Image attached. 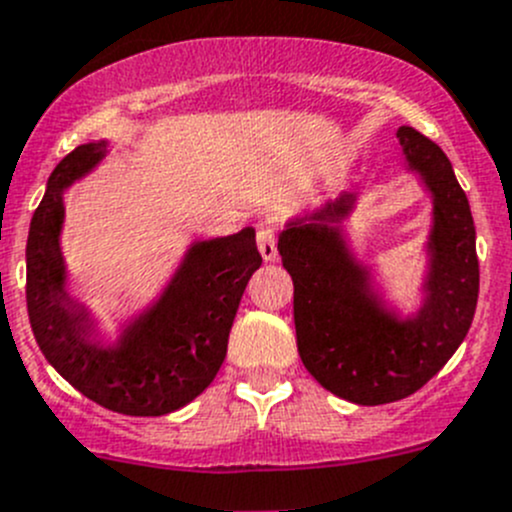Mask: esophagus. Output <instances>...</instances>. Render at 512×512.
Returning <instances> with one entry per match:
<instances>
[{
    "label": "esophagus",
    "mask_w": 512,
    "mask_h": 512,
    "mask_svg": "<svg viewBox=\"0 0 512 512\" xmlns=\"http://www.w3.org/2000/svg\"><path fill=\"white\" fill-rule=\"evenodd\" d=\"M257 250H260L262 260L272 262L277 260V232L270 222H262L257 227Z\"/></svg>",
    "instance_id": "1"
}]
</instances>
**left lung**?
Listing matches in <instances>:
<instances>
[{
    "label": "left lung",
    "mask_w": 512,
    "mask_h": 512,
    "mask_svg": "<svg viewBox=\"0 0 512 512\" xmlns=\"http://www.w3.org/2000/svg\"><path fill=\"white\" fill-rule=\"evenodd\" d=\"M398 140L408 170L433 195L425 297L415 315L390 310L347 247L342 220L355 210L352 192L290 220L277 240L295 285L302 365L322 388L355 405L395 403L423 388L465 340L478 305L475 225L453 165L413 127H400Z\"/></svg>",
    "instance_id": "1"
}]
</instances>
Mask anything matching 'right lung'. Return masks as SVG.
<instances>
[{
	"mask_svg": "<svg viewBox=\"0 0 512 512\" xmlns=\"http://www.w3.org/2000/svg\"><path fill=\"white\" fill-rule=\"evenodd\" d=\"M107 142L69 152L47 180L27 240V310L39 350L84 398L135 418L175 413L215 380L252 272L262 265L255 230L192 242L155 305L124 325L112 345L87 305L69 295L59 235L64 190L94 170Z\"/></svg>",
	"mask_w": 512,
	"mask_h": 512,
	"instance_id": "add662e5",
	"label": "right lung"
}]
</instances>
